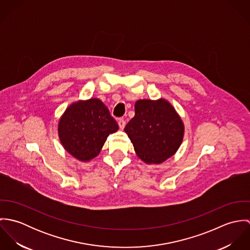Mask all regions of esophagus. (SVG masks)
I'll return each mask as SVG.
<instances>
[{
	"instance_id": "34e87169",
	"label": "esophagus",
	"mask_w": 250,
	"mask_h": 250,
	"mask_svg": "<svg viewBox=\"0 0 250 250\" xmlns=\"http://www.w3.org/2000/svg\"><path fill=\"white\" fill-rule=\"evenodd\" d=\"M125 124H126V122H125V120H124L123 118H119V119H118V125H119V128H120V129H124Z\"/></svg>"
}]
</instances>
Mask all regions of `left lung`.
I'll return each instance as SVG.
<instances>
[{"label":"left lung","mask_w":250,"mask_h":250,"mask_svg":"<svg viewBox=\"0 0 250 250\" xmlns=\"http://www.w3.org/2000/svg\"><path fill=\"white\" fill-rule=\"evenodd\" d=\"M124 130L146 164H161L174 155L184 136L180 116L164 99L137 101L135 116Z\"/></svg>","instance_id":"8db88e82"}]
</instances>
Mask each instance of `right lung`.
<instances>
[{"label": "right lung", "mask_w": 250, "mask_h": 250, "mask_svg": "<svg viewBox=\"0 0 250 250\" xmlns=\"http://www.w3.org/2000/svg\"><path fill=\"white\" fill-rule=\"evenodd\" d=\"M117 130L118 125L108 108L95 98L72 104L59 123V137L63 147L84 162L96 157L107 136Z\"/></svg>", "instance_id": "add662e5"}]
</instances>
